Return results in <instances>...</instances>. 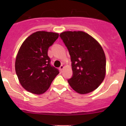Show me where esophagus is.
<instances>
[{"label": "esophagus", "mask_w": 126, "mask_h": 126, "mask_svg": "<svg viewBox=\"0 0 126 126\" xmlns=\"http://www.w3.org/2000/svg\"><path fill=\"white\" fill-rule=\"evenodd\" d=\"M63 68H64V66H63V65H61V66H60V68H59L60 70V71H61V72H63Z\"/></svg>", "instance_id": "esophagus-1"}]
</instances>
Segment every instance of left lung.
I'll return each mask as SVG.
<instances>
[{
  "instance_id": "8db88e82",
  "label": "left lung",
  "mask_w": 126,
  "mask_h": 126,
  "mask_svg": "<svg viewBox=\"0 0 126 126\" xmlns=\"http://www.w3.org/2000/svg\"><path fill=\"white\" fill-rule=\"evenodd\" d=\"M60 37L72 62L73 75L68 80L70 87L80 94L94 91L106 75V56L100 45L83 32H65Z\"/></svg>"
}]
</instances>
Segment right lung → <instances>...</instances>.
Masks as SVG:
<instances>
[{
	"mask_svg": "<svg viewBox=\"0 0 126 126\" xmlns=\"http://www.w3.org/2000/svg\"><path fill=\"white\" fill-rule=\"evenodd\" d=\"M58 33L37 32L27 37L20 46L15 61V71L20 84L29 92L42 94L49 88L60 73L50 64L49 47L58 38Z\"/></svg>",
	"mask_w": 126,
	"mask_h": 126,
	"instance_id": "add662e5",
	"label": "right lung"
}]
</instances>
